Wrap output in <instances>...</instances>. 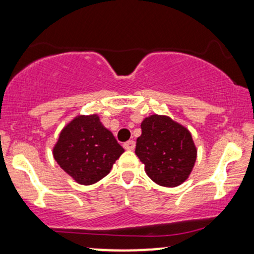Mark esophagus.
Instances as JSON below:
<instances>
[{
  "label": "esophagus",
  "mask_w": 254,
  "mask_h": 254,
  "mask_svg": "<svg viewBox=\"0 0 254 254\" xmlns=\"http://www.w3.org/2000/svg\"><path fill=\"white\" fill-rule=\"evenodd\" d=\"M135 145H136L135 141H127L124 143V148L127 150H133L135 149Z\"/></svg>",
  "instance_id": "obj_1"
}]
</instances>
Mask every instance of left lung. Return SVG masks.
Masks as SVG:
<instances>
[{"instance_id": "obj_1", "label": "left lung", "mask_w": 254, "mask_h": 254, "mask_svg": "<svg viewBox=\"0 0 254 254\" xmlns=\"http://www.w3.org/2000/svg\"><path fill=\"white\" fill-rule=\"evenodd\" d=\"M136 155L157 185L174 188L190 176L197 159L191 132L167 116H149L141 124Z\"/></svg>"}]
</instances>
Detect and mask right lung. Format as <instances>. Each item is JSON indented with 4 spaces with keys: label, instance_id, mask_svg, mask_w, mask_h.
Returning a JSON list of instances; mask_svg holds the SVG:
<instances>
[{
    "label": "right lung",
    "instance_id": "obj_1",
    "mask_svg": "<svg viewBox=\"0 0 254 254\" xmlns=\"http://www.w3.org/2000/svg\"><path fill=\"white\" fill-rule=\"evenodd\" d=\"M124 153L98 115L77 116L64 127L54 147L61 168L81 185H92L110 173Z\"/></svg>",
    "mask_w": 254,
    "mask_h": 254
}]
</instances>
